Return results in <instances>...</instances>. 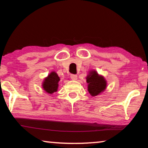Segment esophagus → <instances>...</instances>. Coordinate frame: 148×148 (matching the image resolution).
<instances>
[{
  "instance_id": "1",
  "label": "esophagus",
  "mask_w": 148,
  "mask_h": 148,
  "mask_svg": "<svg viewBox=\"0 0 148 148\" xmlns=\"http://www.w3.org/2000/svg\"><path fill=\"white\" fill-rule=\"evenodd\" d=\"M77 76L76 74H71V78L73 80H76L77 79Z\"/></svg>"
}]
</instances>
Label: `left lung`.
Instances as JSON below:
<instances>
[{
    "label": "left lung",
    "instance_id": "obj_1",
    "mask_svg": "<svg viewBox=\"0 0 148 148\" xmlns=\"http://www.w3.org/2000/svg\"><path fill=\"white\" fill-rule=\"evenodd\" d=\"M87 82L88 84V91L92 96H96L106 89V80L94 71L91 72V74L87 77Z\"/></svg>",
    "mask_w": 148,
    "mask_h": 148
}]
</instances>
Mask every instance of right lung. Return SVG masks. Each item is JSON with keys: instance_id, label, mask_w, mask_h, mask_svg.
I'll return each mask as SVG.
<instances>
[{"instance_id": "1", "label": "right lung", "mask_w": 148, "mask_h": 148, "mask_svg": "<svg viewBox=\"0 0 148 148\" xmlns=\"http://www.w3.org/2000/svg\"><path fill=\"white\" fill-rule=\"evenodd\" d=\"M59 80L58 75L56 72H51L47 78L45 79L43 83V88L48 93H53L57 91Z\"/></svg>"}]
</instances>
